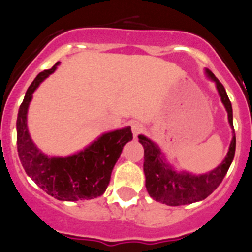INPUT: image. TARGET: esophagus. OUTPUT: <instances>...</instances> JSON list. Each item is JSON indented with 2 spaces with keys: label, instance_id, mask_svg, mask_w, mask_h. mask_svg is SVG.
Here are the masks:
<instances>
[{
  "label": "esophagus",
  "instance_id": "1",
  "mask_svg": "<svg viewBox=\"0 0 252 252\" xmlns=\"http://www.w3.org/2000/svg\"><path fill=\"white\" fill-rule=\"evenodd\" d=\"M143 129H144V127H143V125H141V124H138V123L132 124V133H133L134 137H137L139 133H142V132H143Z\"/></svg>",
  "mask_w": 252,
  "mask_h": 252
}]
</instances>
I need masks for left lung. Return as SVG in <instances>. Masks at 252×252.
<instances>
[{"instance_id": "left-lung-1", "label": "left lung", "mask_w": 252, "mask_h": 252, "mask_svg": "<svg viewBox=\"0 0 252 252\" xmlns=\"http://www.w3.org/2000/svg\"><path fill=\"white\" fill-rule=\"evenodd\" d=\"M206 73L217 84V89L220 95L221 103L224 104L228 113V120L231 128L233 126V109L223 84L216 78L210 69ZM139 142L144 148L143 170L146 175V188L149 196L158 202L168 206H183L205 200L223 181L229 166L235 154V134L231 139L230 147L224 160L216 169L202 175H193L186 171H175L164 160L163 153L156 143L144 137L138 136Z\"/></svg>"}]
</instances>
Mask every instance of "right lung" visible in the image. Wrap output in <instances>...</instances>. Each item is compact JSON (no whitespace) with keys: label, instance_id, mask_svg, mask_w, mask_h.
<instances>
[{"label":"right lung","instance_id":"add662e5","mask_svg":"<svg viewBox=\"0 0 252 252\" xmlns=\"http://www.w3.org/2000/svg\"><path fill=\"white\" fill-rule=\"evenodd\" d=\"M45 69L27 91L17 118V148L27 175L47 195L60 201L91 200L105 192L111 171L124 146L132 137L131 127L108 132L83 151L68 157H49L33 143L27 126V113L39 84L56 69Z\"/></svg>","mask_w":252,"mask_h":252}]
</instances>
